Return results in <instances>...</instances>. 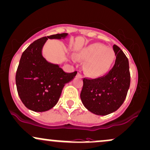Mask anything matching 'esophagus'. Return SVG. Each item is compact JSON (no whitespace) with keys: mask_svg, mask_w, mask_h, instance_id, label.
Segmentation results:
<instances>
[{"mask_svg":"<svg viewBox=\"0 0 150 150\" xmlns=\"http://www.w3.org/2000/svg\"><path fill=\"white\" fill-rule=\"evenodd\" d=\"M78 76H80V77H82V74H81V72H79L78 73Z\"/></svg>","mask_w":150,"mask_h":150,"instance_id":"obj_1","label":"esophagus"}]
</instances>
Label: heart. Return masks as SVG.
Here are the masks:
<instances>
[{
    "mask_svg": "<svg viewBox=\"0 0 150 150\" xmlns=\"http://www.w3.org/2000/svg\"><path fill=\"white\" fill-rule=\"evenodd\" d=\"M77 55L83 60H88L85 71L92 77L101 76L108 72L115 60L113 50L100 43H93L83 47Z\"/></svg>",
    "mask_w": 150,
    "mask_h": 150,
    "instance_id": "obj_1",
    "label": "heart"
}]
</instances>
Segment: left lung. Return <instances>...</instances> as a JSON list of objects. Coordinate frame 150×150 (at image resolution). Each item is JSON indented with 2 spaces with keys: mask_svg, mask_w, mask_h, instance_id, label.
I'll return each instance as SVG.
<instances>
[{
  "mask_svg": "<svg viewBox=\"0 0 150 150\" xmlns=\"http://www.w3.org/2000/svg\"><path fill=\"white\" fill-rule=\"evenodd\" d=\"M116 55L114 66L100 78H83L80 98L89 111L107 115L119 109L124 103L130 85L129 61L117 45H113Z\"/></svg>",
  "mask_w": 150,
  "mask_h": 150,
  "instance_id": "obj_1",
  "label": "left lung"
}]
</instances>
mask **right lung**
<instances>
[{
	"instance_id": "obj_1",
	"label": "right lung",
	"mask_w": 150,
	"mask_h": 150,
	"mask_svg": "<svg viewBox=\"0 0 150 150\" xmlns=\"http://www.w3.org/2000/svg\"><path fill=\"white\" fill-rule=\"evenodd\" d=\"M67 33L41 38L23 52L16 75L18 95L25 106L35 112H45L57 104L62 88L75 77L77 71L65 72L58 65L42 57V48L47 38L60 39Z\"/></svg>"
}]
</instances>
